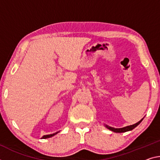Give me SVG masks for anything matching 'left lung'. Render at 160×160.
<instances>
[{
	"instance_id": "1",
	"label": "left lung",
	"mask_w": 160,
	"mask_h": 160,
	"mask_svg": "<svg viewBox=\"0 0 160 160\" xmlns=\"http://www.w3.org/2000/svg\"><path fill=\"white\" fill-rule=\"evenodd\" d=\"M142 120H143V118L141 120H139L138 122L134 124V125H132L127 126V127H125V128H112V127H109L108 125H105V127L108 129H109V130H110L111 131H112V132H125L130 131L132 130H133L134 128H135L137 126L139 125V123H140L142 121Z\"/></svg>"
}]
</instances>
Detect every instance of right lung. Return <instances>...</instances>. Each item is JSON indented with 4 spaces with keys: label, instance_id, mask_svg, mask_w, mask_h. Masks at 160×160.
I'll return each mask as SVG.
<instances>
[{
    "label": "right lung",
    "instance_id": "add662e5",
    "mask_svg": "<svg viewBox=\"0 0 160 160\" xmlns=\"http://www.w3.org/2000/svg\"><path fill=\"white\" fill-rule=\"evenodd\" d=\"M56 134H58V132H55V133H53V134H51V135H44L42 136V139H46V138H51V137L54 136L56 135Z\"/></svg>",
    "mask_w": 160,
    "mask_h": 160
}]
</instances>
